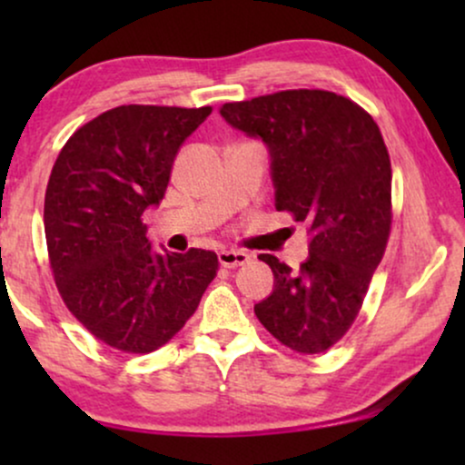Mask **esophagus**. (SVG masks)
Instances as JSON below:
<instances>
[{"instance_id": "obj_1", "label": "esophagus", "mask_w": 465, "mask_h": 465, "mask_svg": "<svg viewBox=\"0 0 465 465\" xmlns=\"http://www.w3.org/2000/svg\"><path fill=\"white\" fill-rule=\"evenodd\" d=\"M218 258L224 269H237V266H243L245 262H250V253L241 250H222L218 253Z\"/></svg>"}]
</instances>
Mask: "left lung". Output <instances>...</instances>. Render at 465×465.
<instances>
[{
    "label": "left lung",
    "mask_w": 465,
    "mask_h": 465,
    "mask_svg": "<svg viewBox=\"0 0 465 465\" xmlns=\"http://www.w3.org/2000/svg\"><path fill=\"white\" fill-rule=\"evenodd\" d=\"M220 114L269 145L275 207L311 237L298 271L260 253L275 290L253 313L292 351H328L353 326L391 232L383 135L364 107L322 88L232 101Z\"/></svg>",
    "instance_id": "left-lung-1"
}]
</instances>
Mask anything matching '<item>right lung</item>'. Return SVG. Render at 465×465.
Returning <instances> with one entry per match:
<instances>
[{"instance_id":"1","label":"right lung","mask_w":465,"mask_h":465,"mask_svg":"<svg viewBox=\"0 0 465 465\" xmlns=\"http://www.w3.org/2000/svg\"><path fill=\"white\" fill-rule=\"evenodd\" d=\"M209 114V105H118L82 124L56 156L44 199L54 283L75 320L118 351L169 342L218 275L215 252H152L142 222Z\"/></svg>"}]
</instances>
